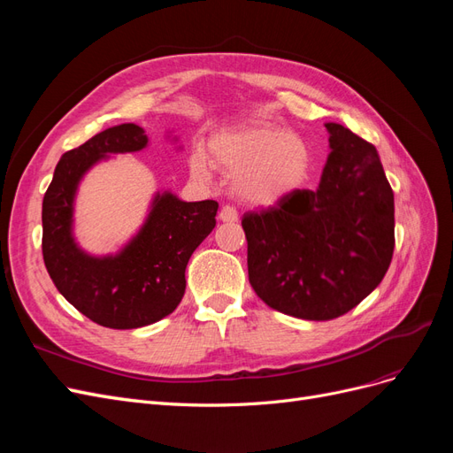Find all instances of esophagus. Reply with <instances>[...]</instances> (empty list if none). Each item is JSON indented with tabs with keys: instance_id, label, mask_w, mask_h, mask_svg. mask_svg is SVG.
Returning <instances> with one entry per match:
<instances>
[{
	"instance_id": "34e87169",
	"label": "esophagus",
	"mask_w": 453,
	"mask_h": 453,
	"mask_svg": "<svg viewBox=\"0 0 453 453\" xmlns=\"http://www.w3.org/2000/svg\"><path fill=\"white\" fill-rule=\"evenodd\" d=\"M219 219H221L223 223H236L238 211H236V208H232V205H223L221 211H219Z\"/></svg>"
}]
</instances>
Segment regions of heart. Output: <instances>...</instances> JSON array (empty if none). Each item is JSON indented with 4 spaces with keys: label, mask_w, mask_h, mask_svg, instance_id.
I'll return each mask as SVG.
<instances>
[{
    "label": "heart",
    "mask_w": 453,
    "mask_h": 453,
    "mask_svg": "<svg viewBox=\"0 0 453 453\" xmlns=\"http://www.w3.org/2000/svg\"><path fill=\"white\" fill-rule=\"evenodd\" d=\"M208 155L230 177L234 195L253 208H273L293 196L308 183L313 170L310 143L270 122L215 132L208 142ZM188 168L203 181L213 175L202 150L190 155Z\"/></svg>",
    "instance_id": "b5f03b06"
}]
</instances>
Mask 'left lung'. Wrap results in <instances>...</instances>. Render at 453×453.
Instances as JSON below:
<instances>
[{"label":"left lung","instance_id":"obj_1","mask_svg":"<svg viewBox=\"0 0 453 453\" xmlns=\"http://www.w3.org/2000/svg\"><path fill=\"white\" fill-rule=\"evenodd\" d=\"M319 185L242 219L250 283L270 308L298 319L340 318L386 276L395 200L374 145L326 122Z\"/></svg>","mask_w":453,"mask_h":453}]
</instances>
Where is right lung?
I'll use <instances>...</instances> for the list:
<instances>
[{"label":"right lung","instance_id":"1","mask_svg":"<svg viewBox=\"0 0 453 453\" xmlns=\"http://www.w3.org/2000/svg\"><path fill=\"white\" fill-rule=\"evenodd\" d=\"M166 138L177 143V135ZM149 145L142 127L125 122L67 150L43 198V258L60 295L94 323L140 328L170 315L185 295L190 255L215 228V200L185 202L157 190L142 226L115 253L92 255L75 238V200L85 175L111 155ZM181 149V145L177 147Z\"/></svg>","mask_w":453,"mask_h":453}]
</instances>
